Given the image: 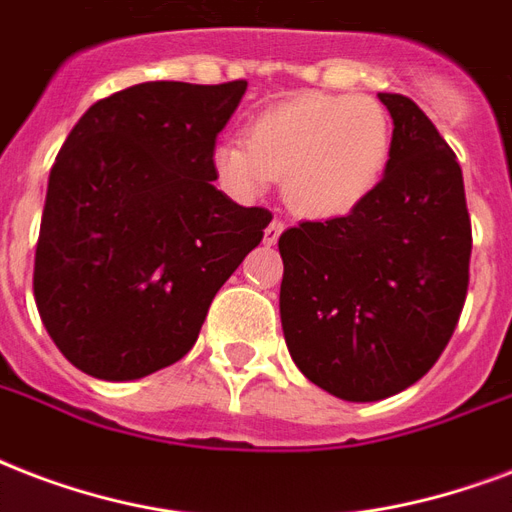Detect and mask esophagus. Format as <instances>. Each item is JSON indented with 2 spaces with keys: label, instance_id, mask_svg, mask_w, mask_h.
Returning <instances> with one entry per match:
<instances>
[{
  "label": "esophagus",
  "instance_id": "1",
  "mask_svg": "<svg viewBox=\"0 0 512 512\" xmlns=\"http://www.w3.org/2000/svg\"><path fill=\"white\" fill-rule=\"evenodd\" d=\"M283 229H285L283 221H280V219L272 221V224H269V227L264 229V243L275 245L277 240H280V235H283Z\"/></svg>",
  "mask_w": 512,
  "mask_h": 512
}]
</instances>
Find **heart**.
Segmentation results:
<instances>
[{
    "label": "heart",
    "mask_w": 512,
    "mask_h": 512,
    "mask_svg": "<svg viewBox=\"0 0 512 512\" xmlns=\"http://www.w3.org/2000/svg\"><path fill=\"white\" fill-rule=\"evenodd\" d=\"M390 117L371 98L296 95L248 122L243 141L213 149V170L237 197H259L283 181L293 211L344 216L374 192L390 157Z\"/></svg>",
    "instance_id": "obj_1"
}]
</instances>
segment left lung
<instances>
[{
  "instance_id": "8db88e82",
  "label": "left lung",
  "mask_w": 512,
  "mask_h": 512,
  "mask_svg": "<svg viewBox=\"0 0 512 512\" xmlns=\"http://www.w3.org/2000/svg\"><path fill=\"white\" fill-rule=\"evenodd\" d=\"M390 160L347 216L280 235L293 363L342 400L390 398L435 366L465 307L473 229L457 154L411 98L379 93Z\"/></svg>"
}]
</instances>
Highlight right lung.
<instances>
[{"mask_svg": "<svg viewBox=\"0 0 512 512\" xmlns=\"http://www.w3.org/2000/svg\"><path fill=\"white\" fill-rule=\"evenodd\" d=\"M248 82H144L71 128L34 256L39 318L79 371L128 382L192 350L272 221L219 192L213 149Z\"/></svg>", "mask_w": 512, "mask_h": 512, "instance_id": "1", "label": "right lung"}]
</instances>
